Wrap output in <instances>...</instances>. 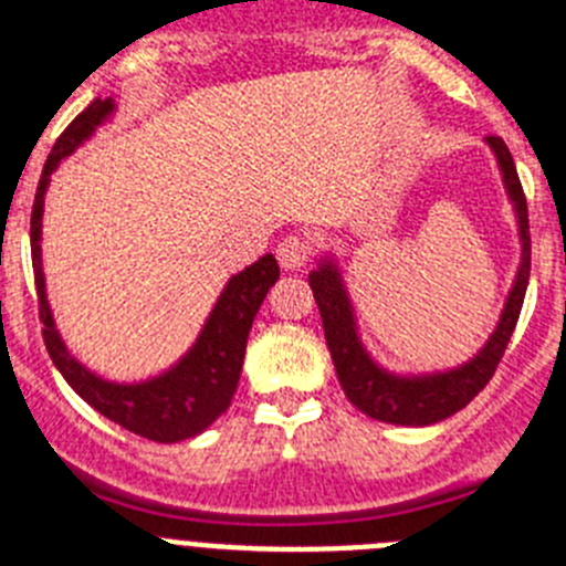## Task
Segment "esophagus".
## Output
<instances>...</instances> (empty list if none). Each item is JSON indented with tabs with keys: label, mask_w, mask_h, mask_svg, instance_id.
I'll use <instances>...</instances> for the list:
<instances>
[{
	"label": "esophagus",
	"mask_w": 566,
	"mask_h": 566,
	"mask_svg": "<svg viewBox=\"0 0 566 566\" xmlns=\"http://www.w3.org/2000/svg\"><path fill=\"white\" fill-rule=\"evenodd\" d=\"M308 254H312L308 240L297 238V234H292V238H283L277 243V260H280V266L286 269V272H297V269L306 266Z\"/></svg>",
	"instance_id": "34e87169"
}]
</instances>
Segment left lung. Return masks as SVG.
I'll return each mask as SVG.
<instances>
[{
  "label": "left lung",
  "instance_id": "obj_1",
  "mask_svg": "<svg viewBox=\"0 0 566 566\" xmlns=\"http://www.w3.org/2000/svg\"><path fill=\"white\" fill-rule=\"evenodd\" d=\"M493 158L502 172L504 195H507L513 214H516V232H518V266L513 286L504 297L502 314H499L496 328L490 332L484 345L476 354L453 368L442 371H391L385 368L363 343L359 334L357 312H354L352 294L345 286L343 269L334 252H323L317 258V266L308 274V286H312L314 300H317L319 317H323V332H326L328 352L334 359V371H337L339 385H343L345 397L354 408L368 413L377 422L405 424V428H424V424H437L442 419L453 417L462 411L470 399L482 391L496 371L499 359L507 348L513 328L522 314L524 292H527L530 280V227H527V201H524L522 184H518L516 164L510 155L507 144L496 135L484 138Z\"/></svg>",
  "mask_w": 566,
  "mask_h": 566
}]
</instances>
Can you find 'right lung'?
Returning a JSON list of instances; mask_svg holds the SVG:
<instances>
[{"instance_id":"1","label":"right lung","mask_w":566,"mask_h":566,"mask_svg":"<svg viewBox=\"0 0 566 566\" xmlns=\"http://www.w3.org/2000/svg\"><path fill=\"white\" fill-rule=\"evenodd\" d=\"M115 109H118V102L109 96L96 98L84 113H78L53 144L42 178H39L36 201L30 214V254H33V274H36L39 317L44 323V345L70 388L109 422L122 424L129 433H138L153 442H184L207 431L232 402L254 314L266 300L269 289L277 283L280 266L274 254L266 252L254 260L252 266L232 274L214 300L212 312L203 319L195 343L164 371L124 382V379H109L93 371L70 352L50 308L48 283H44V195L50 187V175L56 172L59 164L76 153L84 142H90L96 129L113 118Z\"/></svg>"}]
</instances>
